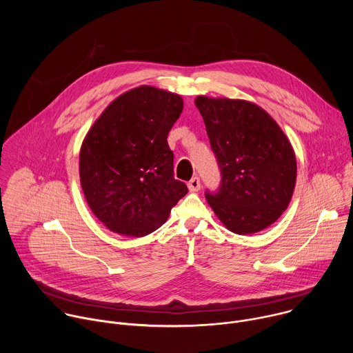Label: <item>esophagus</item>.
I'll list each match as a JSON object with an SVG mask.
<instances>
[{
    "instance_id": "esophagus-1",
    "label": "esophagus",
    "mask_w": 353,
    "mask_h": 353,
    "mask_svg": "<svg viewBox=\"0 0 353 353\" xmlns=\"http://www.w3.org/2000/svg\"><path fill=\"white\" fill-rule=\"evenodd\" d=\"M201 188V181H199V177H192L190 181H188V190L190 191H198Z\"/></svg>"
}]
</instances>
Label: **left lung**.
<instances>
[{"instance_id": "left-lung-1", "label": "left lung", "mask_w": 353, "mask_h": 353, "mask_svg": "<svg viewBox=\"0 0 353 353\" xmlns=\"http://www.w3.org/2000/svg\"><path fill=\"white\" fill-rule=\"evenodd\" d=\"M211 149L221 170L208 204L233 233L251 234L272 225L288 208L296 183V158L279 125L245 100L198 96Z\"/></svg>"}]
</instances>
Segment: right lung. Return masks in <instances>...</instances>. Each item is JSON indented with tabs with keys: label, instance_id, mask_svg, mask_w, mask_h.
Masks as SVG:
<instances>
[{
	"label": "right lung",
	"instance_id": "1",
	"mask_svg": "<svg viewBox=\"0 0 353 353\" xmlns=\"http://www.w3.org/2000/svg\"><path fill=\"white\" fill-rule=\"evenodd\" d=\"M183 112L179 94L131 89L108 106L83 139L81 185L108 229L142 237L166 222L188 188L174 179L168 134Z\"/></svg>",
	"mask_w": 353,
	"mask_h": 353
}]
</instances>
